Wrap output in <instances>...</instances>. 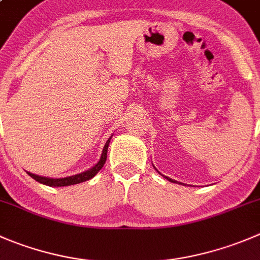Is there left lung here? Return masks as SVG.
I'll return each mask as SVG.
<instances>
[{"instance_id": "left-lung-1", "label": "left lung", "mask_w": 260, "mask_h": 260, "mask_svg": "<svg viewBox=\"0 0 260 260\" xmlns=\"http://www.w3.org/2000/svg\"><path fill=\"white\" fill-rule=\"evenodd\" d=\"M166 179H168L169 181H171V183H178V184H183V183H180V181H176V180H174V179H171V178H169V176H165Z\"/></svg>"}]
</instances>
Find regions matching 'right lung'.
<instances>
[{
	"label": "right lung",
	"instance_id": "obj_1",
	"mask_svg": "<svg viewBox=\"0 0 260 260\" xmlns=\"http://www.w3.org/2000/svg\"><path fill=\"white\" fill-rule=\"evenodd\" d=\"M110 140H112V137H109V140H108L107 143H105L99 161H98L92 168H90L89 170H85L82 171V173L76 174V175L66 176V178H48V176H40V175H37V174L29 173V171H26V173L29 174L34 180H37L38 183L44 184V185H48V186H69V185H74V184L82 183V181L90 180V179L94 178V176L102 170L103 166H104L105 161H107L108 147H109Z\"/></svg>",
	"mask_w": 260,
	"mask_h": 260
}]
</instances>
